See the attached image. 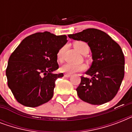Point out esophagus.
<instances>
[{
  "label": "esophagus",
  "mask_w": 132,
  "mask_h": 132,
  "mask_svg": "<svg viewBox=\"0 0 132 132\" xmlns=\"http://www.w3.org/2000/svg\"><path fill=\"white\" fill-rule=\"evenodd\" d=\"M72 75L70 74V73H65L64 74V77H70Z\"/></svg>",
  "instance_id": "esophagus-1"
}]
</instances>
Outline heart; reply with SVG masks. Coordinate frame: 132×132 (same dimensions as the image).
Returning a JSON list of instances; mask_svg holds the SVG:
<instances>
[{
	"mask_svg": "<svg viewBox=\"0 0 132 132\" xmlns=\"http://www.w3.org/2000/svg\"><path fill=\"white\" fill-rule=\"evenodd\" d=\"M75 48L82 55H87L89 52V46L86 42L84 41H76L73 43ZM66 49V46H64L60 48L57 53V58L59 62H62L64 53ZM61 70L62 72H68V73H74V72H80L86 69V66L84 64H75L72 63H66L64 64L61 67Z\"/></svg>",
	"mask_w": 132,
	"mask_h": 132,
	"instance_id": "heart-1",
	"label": "heart"
}]
</instances>
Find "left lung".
Instances as JSON below:
<instances>
[{
  "mask_svg": "<svg viewBox=\"0 0 132 132\" xmlns=\"http://www.w3.org/2000/svg\"><path fill=\"white\" fill-rule=\"evenodd\" d=\"M68 37L87 42L92 51L93 62L86 72L91 77H81L76 89L79 97L92 105L112 100L125 75V57L121 46L106 33L96 29H87Z\"/></svg>",
  "mask_w": 132,
  "mask_h": 132,
  "instance_id": "obj_1",
  "label": "left lung"
}]
</instances>
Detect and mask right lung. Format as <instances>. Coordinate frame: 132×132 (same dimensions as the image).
<instances>
[{
  "label": "right lung",
  "instance_id": "add662e5",
  "mask_svg": "<svg viewBox=\"0 0 132 132\" xmlns=\"http://www.w3.org/2000/svg\"><path fill=\"white\" fill-rule=\"evenodd\" d=\"M67 36L48 31L25 38L9 58L6 69L7 84L13 96L24 106H40L53 96L55 81L63 73L57 70V53L67 42Z\"/></svg>",
  "mask_w": 132,
  "mask_h": 132
}]
</instances>
